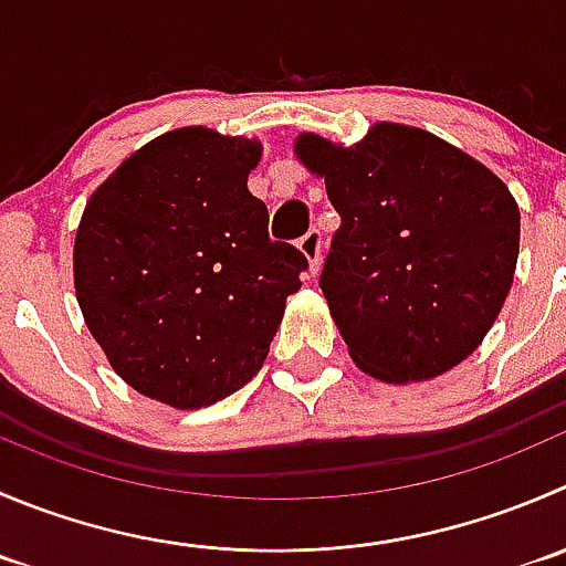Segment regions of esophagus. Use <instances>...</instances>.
I'll return each instance as SVG.
<instances>
[{
  "mask_svg": "<svg viewBox=\"0 0 566 566\" xmlns=\"http://www.w3.org/2000/svg\"><path fill=\"white\" fill-rule=\"evenodd\" d=\"M321 245L323 238L317 229H310V232L298 240V251L306 256V262H310V276H315L317 265H321Z\"/></svg>",
  "mask_w": 566,
  "mask_h": 566,
  "instance_id": "esophagus-1",
  "label": "esophagus"
}]
</instances>
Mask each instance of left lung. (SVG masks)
<instances>
[{
    "label": "left lung",
    "instance_id": "obj_1",
    "mask_svg": "<svg viewBox=\"0 0 566 566\" xmlns=\"http://www.w3.org/2000/svg\"><path fill=\"white\" fill-rule=\"evenodd\" d=\"M295 157L326 179L343 218L321 290L356 367L409 384L468 359L517 271L520 207L503 179L442 137L392 120L354 146L301 132Z\"/></svg>",
    "mask_w": 566,
    "mask_h": 566
}]
</instances>
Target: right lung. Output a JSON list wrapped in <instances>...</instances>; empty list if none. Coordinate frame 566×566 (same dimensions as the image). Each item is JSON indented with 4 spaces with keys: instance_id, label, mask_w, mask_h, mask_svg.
<instances>
[{
    "instance_id": "add662e5",
    "label": "right lung",
    "mask_w": 566,
    "mask_h": 566,
    "mask_svg": "<svg viewBox=\"0 0 566 566\" xmlns=\"http://www.w3.org/2000/svg\"><path fill=\"white\" fill-rule=\"evenodd\" d=\"M256 137L182 126L126 157L87 199L74 290L113 370L146 398L201 409L260 373L306 260L268 238L249 193Z\"/></svg>"
}]
</instances>
